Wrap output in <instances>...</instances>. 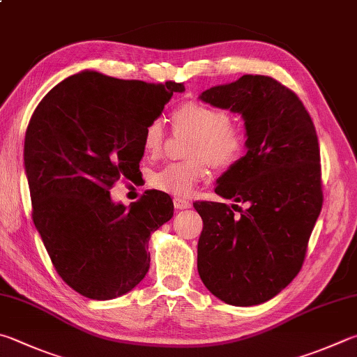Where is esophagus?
Returning <instances> with one entry per match:
<instances>
[{
	"mask_svg": "<svg viewBox=\"0 0 357 357\" xmlns=\"http://www.w3.org/2000/svg\"><path fill=\"white\" fill-rule=\"evenodd\" d=\"M173 204H174V209H189L192 206L190 201H187L184 198H174Z\"/></svg>",
	"mask_w": 357,
	"mask_h": 357,
	"instance_id": "esophagus-1",
	"label": "esophagus"
}]
</instances>
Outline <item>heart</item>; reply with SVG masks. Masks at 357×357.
I'll use <instances>...</instances> for the list:
<instances>
[{"label": "heart", "instance_id": "1", "mask_svg": "<svg viewBox=\"0 0 357 357\" xmlns=\"http://www.w3.org/2000/svg\"><path fill=\"white\" fill-rule=\"evenodd\" d=\"M174 128L190 131V159L172 162L153 174L154 189L174 197H190L209 174V164L231 168L245 156L248 134L241 125L231 123V114L204 101H184L173 111ZM167 128L162 119H153L144 132V150L159 156L165 146Z\"/></svg>", "mask_w": 357, "mask_h": 357}]
</instances>
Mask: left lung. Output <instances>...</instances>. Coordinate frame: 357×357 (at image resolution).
Wrapping results in <instances>:
<instances>
[{"mask_svg": "<svg viewBox=\"0 0 357 357\" xmlns=\"http://www.w3.org/2000/svg\"><path fill=\"white\" fill-rule=\"evenodd\" d=\"M199 98L243 116L248 151L218 178L215 193L248 207L232 204L236 216L225 203H193L203 218L198 273L222 301L255 306L303 267L323 206L319 139L301 100L270 76L243 75Z\"/></svg>", "mask_w": 357, "mask_h": 357, "instance_id": "8db88e82", "label": "left lung"}]
</instances>
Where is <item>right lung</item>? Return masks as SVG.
I'll use <instances>...</instances> for the list:
<instances>
[{
    "label": "right lung",
    "instance_id": "right-lung-1",
    "mask_svg": "<svg viewBox=\"0 0 357 357\" xmlns=\"http://www.w3.org/2000/svg\"><path fill=\"white\" fill-rule=\"evenodd\" d=\"M183 82L151 84L81 71L38 102L24 135L32 220L63 281L90 300L132 290L150 268L148 241L173 217L167 193L146 190L131 207L111 190L132 179L148 123Z\"/></svg>",
    "mask_w": 357,
    "mask_h": 357
}]
</instances>
